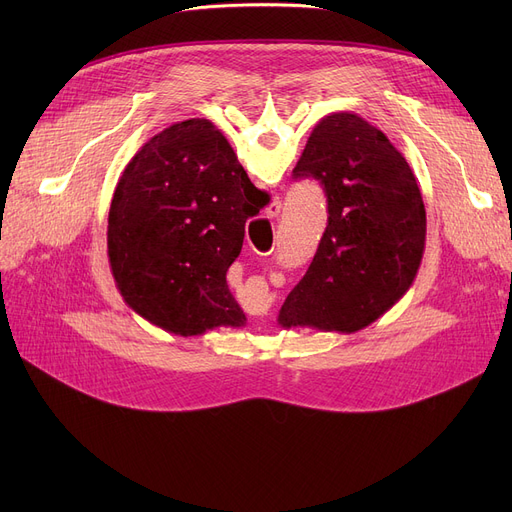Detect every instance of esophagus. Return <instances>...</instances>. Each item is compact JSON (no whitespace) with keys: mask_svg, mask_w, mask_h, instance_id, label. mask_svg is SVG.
Instances as JSON below:
<instances>
[{"mask_svg":"<svg viewBox=\"0 0 512 512\" xmlns=\"http://www.w3.org/2000/svg\"><path fill=\"white\" fill-rule=\"evenodd\" d=\"M267 218H278V215L282 213V201L276 197L272 203H270V207H267Z\"/></svg>","mask_w":512,"mask_h":512,"instance_id":"1","label":"esophagus"}]
</instances>
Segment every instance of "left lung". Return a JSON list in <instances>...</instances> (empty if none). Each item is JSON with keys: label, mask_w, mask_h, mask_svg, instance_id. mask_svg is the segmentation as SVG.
Wrapping results in <instances>:
<instances>
[{"label": "left lung", "mask_w": 512, "mask_h": 512, "mask_svg": "<svg viewBox=\"0 0 512 512\" xmlns=\"http://www.w3.org/2000/svg\"><path fill=\"white\" fill-rule=\"evenodd\" d=\"M292 174L324 186L328 226L278 324L359 332L405 297L419 272L425 205L415 174L382 130L351 112L321 118Z\"/></svg>", "instance_id": "obj_1"}]
</instances>
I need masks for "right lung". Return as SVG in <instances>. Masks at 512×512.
I'll use <instances>...</instances> for the list:
<instances>
[{
  "instance_id": "add662e5",
  "label": "right lung",
  "mask_w": 512,
  "mask_h": 512,
  "mask_svg": "<svg viewBox=\"0 0 512 512\" xmlns=\"http://www.w3.org/2000/svg\"><path fill=\"white\" fill-rule=\"evenodd\" d=\"M251 184L203 118L172 124L137 151L107 218L112 274L134 313L180 336L245 326L226 272L259 213L247 201Z\"/></svg>"
}]
</instances>
